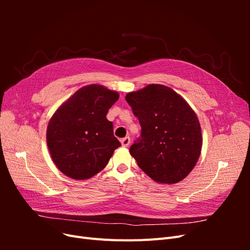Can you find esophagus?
Here are the masks:
<instances>
[{
    "instance_id": "34e87169",
    "label": "esophagus",
    "mask_w": 250,
    "mask_h": 250,
    "mask_svg": "<svg viewBox=\"0 0 250 250\" xmlns=\"http://www.w3.org/2000/svg\"><path fill=\"white\" fill-rule=\"evenodd\" d=\"M121 144H122L123 147H128L130 144V138L129 137H126L124 139H121Z\"/></svg>"
}]
</instances>
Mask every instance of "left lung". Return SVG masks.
Listing matches in <instances>:
<instances>
[{
    "instance_id": "left-lung-1",
    "label": "left lung",
    "mask_w": 250,
    "mask_h": 250,
    "mask_svg": "<svg viewBox=\"0 0 250 250\" xmlns=\"http://www.w3.org/2000/svg\"><path fill=\"white\" fill-rule=\"evenodd\" d=\"M141 124V137L129 152L157 183L176 184L197 163L202 147L197 116L183 97L168 86L149 84L126 95Z\"/></svg>"
}]
</instances>
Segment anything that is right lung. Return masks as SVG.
I'll use <instances>...</instances> for the list:
<instances>
[{
  "label": "right lung",
  "mask_w": 250,
  "mask_h": 250,
  "mask_svg": "<svg viewBox=\"0 0 250 250\" xmlns=\"http://www.w3.org/2000/svg\"><path fill=\"white\" fill-rule=\"evenodd\" d=\"M119 94L99 84L81 87L51 118L47 144L56 167L73 179L93 177L121 143L106 119Z\"/></svg>",
  "instance_id": "obj_1"
}]
</instances>
